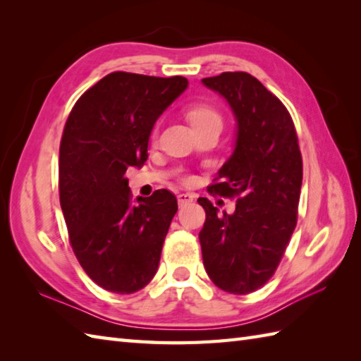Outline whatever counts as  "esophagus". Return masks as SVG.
<instances>
[{"instance_id":"obj_1","label":"esophagus","mask_w":361,"mask_h":361,"mask_svg":"<svg viewBox=\"0 0 361 361\" xmlns=\"http://www.w3.org/2000/svg\"><path fill=\"white\" fill-rule=\"evenodd\" d=\"M176 198H178V206L181 208V206H185L186 203H190L194 200V195L192 194H188V192H181L176 195Z\"/></svg>"}]
</instances>
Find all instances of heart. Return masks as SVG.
Masks as SVG:
<instances>
[{
  "mask_svg": "<svg viewBox=\"0 0 361 361\" xmlns=\"http://www.w3.org/2000/svg\"><path fill=\"white\" fill-rule=\"evenodd\" d=\"M212 119L220 121V116H219V113L209 105H197V106H194V109H190V111H189V121L192 126L202 124V122L212 121Z\"/></svg>",
  "mask_w": 361,
  "mask_h": 361,
  "instance_id": "b5f03b06",
  "label": "heart"
}]
</instances>
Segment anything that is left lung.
<instances>
[{"label": "left lung", "mask_w": 361, "mask_h": 361, "mask_svg": "<svg viewBox=\"0 0 361 361\" xmlns=\"http://www.w3.org/2000/svg\"><path fill=\"white\" fill-rule=\"evenodd\" d=\"M202 83L225 99L235 119L233 155L211 189L237 197L233 214L198 198L206 212L198 234L203 264L219 288L247 295L271 278L295 231L302 158L290 113L256 78L221 73Z\"/></svg>", "instance_id": "8db88e82"}]
</instances>
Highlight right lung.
<instances>
[{"mask_svg": "<svg viewBox=\"0 0 361 361\" xmlns=\"http://www.w3.org/2000/svg\"><path fill=\"white\" fill-rule=\"evenodd\" d=\"M188 85L181 75L111 73L79 97L65 124L59 192L71 247L113 293H135L158 270L176 198L159 189L133 202L124 173L147 161L153 126Z\"/></svg>", "mask_w": 361, "mask_h": 361, "instance_id": "right-lung-1", "label": "right lung"}]
</instances>
